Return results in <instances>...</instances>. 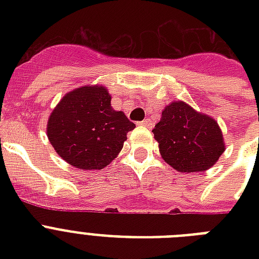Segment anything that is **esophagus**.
Returning a JSON list of instances; mask_svg holds the SVG:
<instances>
[{
    "label": "esophagus",
    "instance_id": "obj_1",
    "mask_svg": "<svg viewBox=\"0 0 259 259\" xmlns=\"http://www.w3.org/2000/svg\"><path fill=\"white\" fill-rule=\"evenodd\" d=\"M138 125L145 126V127H152V125H153V122L150 121L149 118H146V119H144V121L138 122Z\"/></svg>",
    "mask_w": 259,
    "mask_h": 259
}]
</instances>
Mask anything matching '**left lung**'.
Wrapping results in <instances>:
<instances>
[{
	"mask_svg": "<svg viewBox=\"0 0 259 259\" xmlns=\"http://www.w3.org/2000/svg\"><path fill=\"white\" fill-rule=\"evenodd\" d=\"M152 132L161 157L179 172L207 170L225 152L218 122L181 101L162 110L161 119Z\"/></svg>",
	"mask_w": 259,
	"mask_h": 259,
	"instance_id": "left-lung-1",
	"label": "left lung"
}]
</instances>
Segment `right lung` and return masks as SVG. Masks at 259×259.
Masks as SVG:
<instances>
[{"instance_id": "obj_1", "label": "right lung", "mask_w": 259, "mask_h": 259, "mask_svg": "<svg viewBox=\"0 0 259 259\" xmlns=\"http://www.w3.org/2000/svg\"><path fill=\"white\" fill-rule=\"evenodd\" d=\"M103 86H83L67 93L51 113L47 136L56 153L79 169H102L121 152L136 127L123 111L111 107Z\"/></svg>"}]
</instances>
